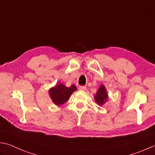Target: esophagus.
Segmentation results:
<instances>
[{
    "mask_svg": "<svg viewBox=\"0 0 155 155\" xmlns=\"http://www.w3.org/2000/svg\"><path fill=\"white\" fill-rule=\"evenodd\" d=\"M79 90H81V91H86L87 87H84V86H80L79 87Z\"/></svg>",
    "mask_w": 155,
    "mask_h": 155,
    "instance_id": "1",
    "label": "esophagus"
}]
</instances>
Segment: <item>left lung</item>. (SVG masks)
<instances>
[{"instance_id":"1","label":"left lung","mask_w":155,"mask_h":155,"mask_svg":"<svg viewBox=\"0 0 155 155\" xmlns=\"http://www.w3.org/2000/svg\"><path fill=\"white\" fill-rule=\"evenodd\" d=\"M108 99V94L104 85L101 84L95 95V100L99 105H103Z\"/></svg>"}]
</instances>
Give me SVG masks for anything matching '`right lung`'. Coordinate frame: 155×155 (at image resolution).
<instances>
[{
    "label": "right lung",
    "mask_w": 155,
    "mask_h": 155,
    "mask_svg": "<svg viewBox=\"0 0 155 155\" xmlns=\"http://www.w3.org/2000/svg\"><path fill=\"white\" fill-rule=\"evenodd\" d=\"M77 89L74 84L70 87H66L64 84L60 83L51 88L49 90V95L54 104L61 105L68 101L71 95Z\"/></svg>",
    "instance_id": "right-lung-1"
}]
</instances>
